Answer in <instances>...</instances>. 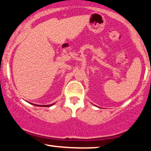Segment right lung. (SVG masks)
Wrapping results in <instances>:
<instances>
[{"instance_id":"1","label":"right lung","mask_w":151,"mask_h":151,"mask_svg":"<svg viewBox=\"0 0 151 151\" xmlns=\"http://www.w3.org/2000/svg\"><path fill=\"white\" fill-rule=\"evenodd\" d=\"M53 105H54V104H51V105H43V106H44V107H50V106ZM36 106H39V105H36Z\"/></svg>"}]
</instances>
